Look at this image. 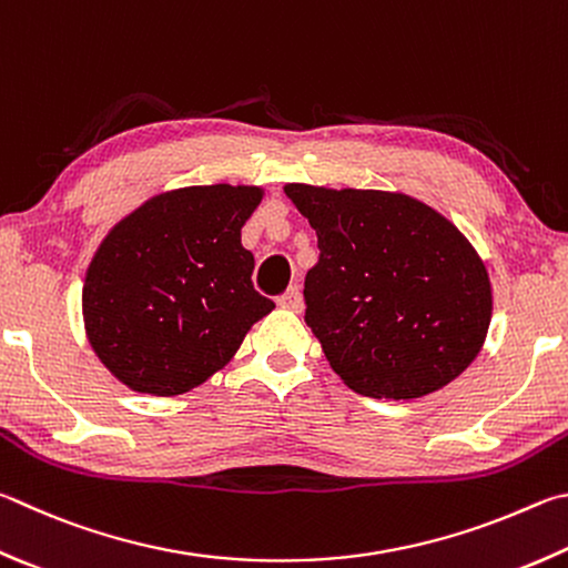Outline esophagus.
Returning <instances> with one entry per match:
<instances>
[{
	"label": "esophagus",
	"mask_w": 568,
	"mask_h": 568,
	"mask_svg": "<svg viewBox=\"0 0 568 568\" xmlns=\"http://www.w3.org/2000/svg\"><path fill=\"white\" fill-rule=\"evenodd\" d=\"M277 305L285 307V311L301 313L303 311V293H301V287H297V285L287 287L283 295H277Z\"/></svg>",
	"instance_id": "esophagus-1"
}]
</instances>
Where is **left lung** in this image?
<instances>
[{
    "mask_svg": "<svg viewBox=\"0 0 568 568\" xmlns=\"http://www.w3.org/2000/svg\"><path fill=\"white\" fill-rule=\"evenodd\" d=\"M317 233L305 323L365 397L415 399L479 355L491 287L469 241L429 205L385 191L285 185Z\"/></svg>",
    "mask_w": 568,
    "mask_h": 568,
    "instance_id": "obj_1",
    "label": "left lung"
}]
</instances>
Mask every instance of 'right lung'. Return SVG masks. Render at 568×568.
Listing matches in <instances>:
<instances>
[{
  "instance_id": "right-lung-1",
  "label": "right lung",
  "mask_w": 568,
  "mask_h": 568,
  "mask_svg": "<svg viewBox=\"0 0 568 568\" xmlns=\"http://www.w3.org/2000/svg\"><path fill=\"white\" fill-rule=\"evenodd\" d=\"M261 195L225 183L171 191L106 235L89 265L84 320L91 347L123 385L161 397L189 392L273 311L241 245Z\"/></svg>"
}]
</instances>
